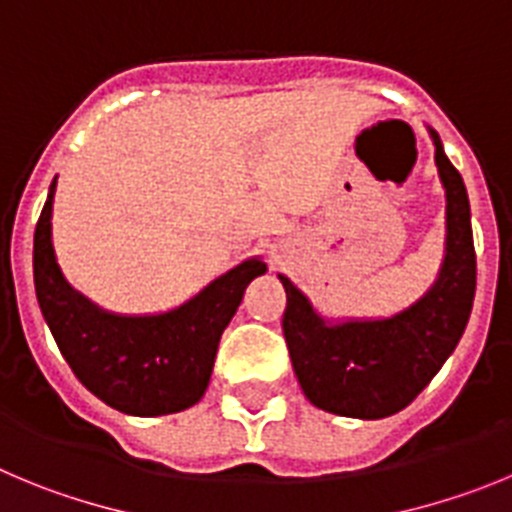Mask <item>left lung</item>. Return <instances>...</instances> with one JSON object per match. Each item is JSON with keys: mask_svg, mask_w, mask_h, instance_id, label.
Instances as JSON below:
<instances>
[{"mask_svg": "<svg viewBox=\"0 0 512 512\" xmlns=\"http://www.w3.org/2000/svg\"><path fill=\"white\" fill-rule=\"evenodd\" d=\"M446 196L444 257L434 283L388 316H326L296 283L285 288L283 334L303 395L334 416L377 421L403 411L457 349L477 285L472 211L459 170L428 127Z\"/></svg>", "mask_w": 512, "mask_h": 512, "instance_id": "1", "label": "left lung"}]
</instances>
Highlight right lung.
Returning a JSON list of instances; mask_svg holds the SVG:
<instances>
[{"mask_svg": "<svg viewBox=\"0 0 512 512\" xmlns=\"http://www.w3.org/2000/svg\"><path fill=\"white\" fill-rule=\"evenodd\" d=\"M48 188L35 227L32 275L40 311L63 359L86 390L127 416L181 413L204 398L224 329L247 285L267 273L262 255L247 257L168 311L117 313L78 293L53 250V199Z\"/></svg>", "mask_w": 512, "mask_h": 512, "instance_id": "obj_1", "label": "right lung"}]
</instances>
